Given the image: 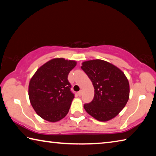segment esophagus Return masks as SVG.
Segmentation results:
<instances>
[{"mask_svg":"<svg viewBox=\"0 0 156 156\" xmlns=\"http://www.w3.org/2000/svg\"><path fill=\"white\" fill-rule=\"evenodd\" d=\"M78 96H81L82 95H83V91L80 90V91H78Z\"/></svg>","mask_w":156,"mask_h":156,"instance_id":"esophagus-1","label":"esophagus"}]
</instances>
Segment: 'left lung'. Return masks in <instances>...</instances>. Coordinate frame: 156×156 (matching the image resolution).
Listing matches in <instances>:
<instances>
[{
    "mask_svg": "<svg viewBox=\"0 0 156 156\" xmlns=\"http://www.w3.org/2000/svg\"><path fill=\"white\" fill-rule=\"evenodd\" d=\"M83 69L94 87L93 100L84 104L89 115L102 122L115 118L127 102L129 83L122 71L102 60H91L82 63Z\"/></svg>",
    "mask_w": 156,
    "mask_h": 156,
    "instance_id": "obj_1",
    "label": "left lung"
}]
</instances>
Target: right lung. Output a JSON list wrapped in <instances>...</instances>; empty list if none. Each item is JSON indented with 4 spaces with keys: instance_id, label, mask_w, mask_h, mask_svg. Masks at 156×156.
Returning a JSON list of instances; mask_svg holds the SVG:
<instances>
[{
    "instance_id": "add662e5",
    "label": "right lung",
    "mask_w": 156,
    "mask_h": 156,
    "mask_svg": "<svg viewBox=\"0 0 156 156\" xmlns=\"http://www.w3.org/2000/svg\"><path fill=\"white\" fill-rule=\"evenodd\" d=\"M76 65L75 60L51 59L38 68L31 78L29 98L43 119L55 122L67 115L74 98L67 78Z\"/></svg>"
}]
</instances>
